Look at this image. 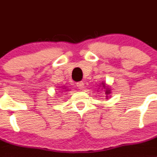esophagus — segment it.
Instances as JSON below:
<instances>
[{"instance_id": "esophagus-1", "label": "esophagus", "mask_w": 157, "mask_h": 157, "mask_svg": "<svg viewBox=\"0 0 157 157\" xmlns=\"http://www.w3.org/2000/svg\"><path fill=\"white\" fill-rule=\"evenodd\" d=\"M76 86H77V88H78V89H82L83 88L85 87V84H84V82H83V81H79V82L76 83Z\"/></svg>"}]
</instances>
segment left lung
I'll return each mask as SVG.
<instances>
[{
	"mask_svg": "<svg viewBox=\"0 0 157 157\" xmlns=\"http://www.w3.org/2000/svg\"><path fill=\"white\" fill-rule=\"evenodd\" d=\"M101 85H102V86H103L104 89H106V90H105V94H106V98H107L108 95L111 93V90H110V89H109V88H108V87L106 86V85H105V83H102Z\"/></svg>",
	"mask_w": 157,
	"mask_h": 157,
	"instance_id": "1",
	"label": "left lung"
}]
</instances>
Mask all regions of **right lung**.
Returning a JSON list of instances; mask_svg holds the SVG:
<instances>
[{"label": "right lung", "mask_w": 157, "mask_h": 157, "mask_svg": "<svg viewBox=\"0 0 157 157\" xmlns=\"http://www.w3.org/2000/svg\"><path fill=\"white\" fill-rule=\"evenodd\" d=\"M66 89V88H64V87H63V89ZM67 91V90H66ZM61 93H62V92H61Z\"/></svg>", "instance_id": "1"}]
</instances>
